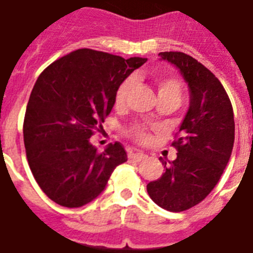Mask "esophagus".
I'll use <instances>...</instances> for the list:
<instances>
[{"label": "esophagus", "instance_id": "1", "mask_svg": "<svg viewBox=\"0 0 253 253\" xmlns=\"http://www.w3.org/2000/svg\"><path fill=\"white\" fill-rule=\"evenodd\" d=\"M129 158L133 160H135V162H141V160H143L146 158V155L143 154V152H134V151H129Z\"/></svg>", "mask_w": 253, "mask_h": 253}]
</instances>
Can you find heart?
<instances>
[{
    "label": "heart",
    "instance_id": "b5f03b06",
    "mask_svg": "<svg viewBox=\"0 0 253 253\" xmlns=\"http://www.w3.org/2000/svg\"><path fill=\"white\" fill-rule=\"evenodd\" d=\"M155 86L158 91V97L160 98H172L179 102L182 97V83L176 79V77L167 76V75H156L155 76ZM134 85V77H126L122 84L119 85L116 91H115V104L118 107H122L123 104L126 101L129 91ZM126 134L139 142V143H147L151 139V133L149 128L143 124H134L126 129Z\"/></svg>",
    "mask_w": 253,
    "mask_h": 253
}]
</instances>
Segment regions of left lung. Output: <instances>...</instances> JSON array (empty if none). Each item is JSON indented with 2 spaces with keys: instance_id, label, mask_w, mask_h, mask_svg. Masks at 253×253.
Segmentation results:
<instances>
[{
  "instance_id": "left-lung-1",
  "label": "left lung",
  "mask_w": 253,
  "mask_h": 253,
  "mask_svg": "<svg viewBox=\"0 0 253 253\" xmlns=\"http://www.w3.org/2000/svg\"><path fill=\"white\" fill-rule=\"evenodd\" d=\"M181 71L190 87V107L172 146L177 158L147 185L150 198L170 212L197 206L216 186L234 146V112L226 90L207 67L181 51L159 53Z\"/></svg>"
}]
</instances>
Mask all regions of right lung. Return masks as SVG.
I'll use <instances>...</instances> for the list:
<instances>
[{
  "mask_svg": "<svg viewBox=\"0 0 253 253\" xmlns=\"http://www.w3.org/2000/svg\"><path fill=\"white\" fill-rule=\"evenodd\" d=\"M146 58L79 49L46 67L27 104L23 135L27 160L43 193L56 204L77 208L104 190L128 160L119 142L98 152L90 137L115 104V91Z\"/></svg>",
  "mask_w": 253,
  "mask_h": 253,
  "instance_id": "obj_1",
  "label": "right lung"
}]
</instances>
